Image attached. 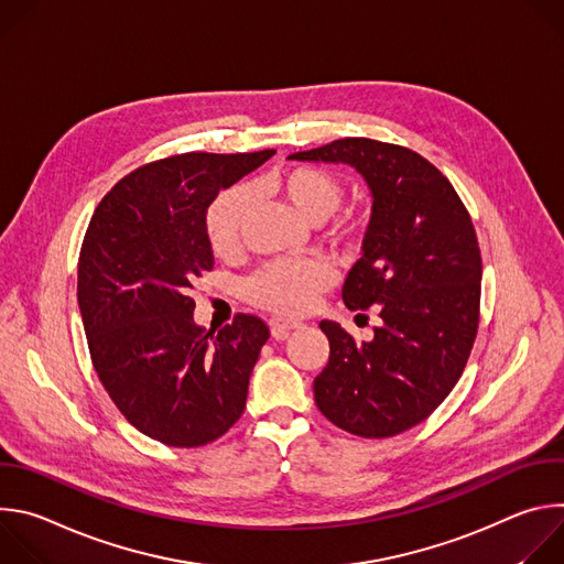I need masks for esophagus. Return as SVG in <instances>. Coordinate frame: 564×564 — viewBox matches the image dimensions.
I'll use <instances>...</instances> for the list:
<instances>
[{"instance_id":"34e87169","label":"esophagus","mask_w":564,"mask_h":564,"mask_svg":"<svg viewBox=\"0 0 564 564\" xmlns=\"http://www.w3.org/2000/svg\"><path fill=\"white\" fill-rule=\"evenodd\" d=\"M299 326H301L299 321H292V318H281V316H272V318H270V333H272V337L279 339V341L288 339L290 330H294V328H299Z\"/></svg>"}]
</instances>
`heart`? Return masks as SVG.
I'll use <instances>...</instances> for the list:
<instances>
[{"instance_id":"1","label":"heart","mask_w":564,"mask_h":564,"mask_svg":"<svg viewBox=\"0 0 564 564\" xmlns=\"http://www.w3.org/2000/svg\"><path fill=\"white\" fill-rule=\"evenodd\" d=\"M254 189H268L285 205H290L303 220L318 225L341 205V181L328 170L296 165L272 174L263 185ZM250 207V194L243 187L223 192L207 209L205 231L209 248L216 257H229L240 240V229ZM361 234L359 223L352 216H341L335 223L333 238L339 246H352ZM335 281L333 270L324 261H272L254 272L243 294L252 305H259L279 314H305L314 307L318 294H324Z\"/></svg>"}]
</instances>
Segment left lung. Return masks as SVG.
I'll return each instance as SVG.
<instances>
[{
    "label": "left lung",
    "mask_w": 564,
    "mask_h": 564,
    "mask_svg": "<svg viewBox=\"0 0 564 564\" xmlns=\"http://www.w3.org/2000/svg\"><path fill=\"white\" fill-rule=\"evenodd\" d=\"M357 170L372 196L361 259L341 296L375 310L370 341L337 321L314 401L335 426L359 437H392L424 422L464 372L479 321L481 257L470 216L448 178L420 153L370 138H344L288 155Z\"/></svg>",
    "instance_id": "1"
}]
</instances>
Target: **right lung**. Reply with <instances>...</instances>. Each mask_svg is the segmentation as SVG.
Listing matches in <instances>:
<instances>
[{
  "instance_id": "add662e5",
  "label": "right lung",
  "mask_w": 564,
  "mask_h": 564,
  "mask_svg": "<svg viewBox=\"0 0 564 564\" xmlns=\"http://www.w3.org/2000/svg\"><path fill=\"white\" fill-rule=\"evenodd\" d=\"M274 151H192L142 165L100 200L77 263V303L94 368L118 411L147 437L194 448L243 415L250 375L270 337L236 314L196 326L192 283L214 268L205 218Z\"/></svg>"
}]
</instances>
